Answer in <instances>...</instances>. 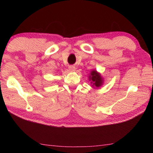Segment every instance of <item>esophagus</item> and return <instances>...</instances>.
I'll list each match as a JSON object with an SVG mask.
<instances>
[{"label":"esophagus","instance_id":"obj_1","mask_svg":"<svg viewBox=\"0 0 153 153\" xmlns=\"http://www.w3.org/2000/svg\"><path fill=\"white\" fill-rule=\"evenodd\" d=\"M69 69L70 71H75V70H76V67H75L73 65H69Z\"/></svg>","mask_w":153,"mask_h":153}]
</instances>
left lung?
I'll return each instance as SVG.
<instances>
[{"instance_id": "1", "label": "left lung", "mask_w": 153, "mask_h": 153, "mask_svg": "<svg viewBox=\"0 0 153 153\" xmlns=\"http://www.w3.org/2000/svg\"><path fill=\"white\" fill-rule=\"evenodd\" d=\"M90 74H91V76H89V79L93 85L96 87H99L101 86L102 84V79L100 75L98 74L96 71H92Z\"/></svg>"}]
</instances>
